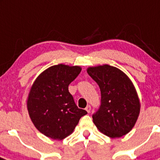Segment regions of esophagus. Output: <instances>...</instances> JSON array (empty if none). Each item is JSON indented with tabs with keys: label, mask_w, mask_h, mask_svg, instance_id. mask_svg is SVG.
<instances>
[{
	"label": "esophagus",
	"mask_w": 160,
	"mask_h": 160,
	"mask_svg": "<svg viewBox=\"0 0 160 160\" xmlns=\"http://www.w3.org/2000/svg\"><path fill=\"white\" fill-rule=\"evenodd\" d=\"M91 106H90V105L87 106V108H86V111H87L88 113H90V112H91Z\"/></svg>",
	"instance_id": "34e87169"
}]
</instances>
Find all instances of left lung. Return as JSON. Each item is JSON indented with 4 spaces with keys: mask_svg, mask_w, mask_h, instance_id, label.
<instances>
[{
    "mask_svg": "<svg viewBox=\"0 0 160 160\" xmlns=\"http://www.w3.org/2000/svg\"><path fill=\"white\" fill-rule=\"evenodd\" d=\"M87 73L101 92V104L92 115L93 122L103 134L122 137L133 129L140 112L134 86L125 73L111 65L90 67Z\"/></svg>",
    "mask_w": 160,
    "mask_h": 160,
    "instance_id": "obj_1",
    "label": "left lung"
}]
</instances>
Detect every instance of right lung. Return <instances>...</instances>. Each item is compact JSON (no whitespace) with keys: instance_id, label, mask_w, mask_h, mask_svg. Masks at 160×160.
I'll return each mask as SVG.
<instances>
[{"instance_id":"1","label":"right lung","mask_w":160,"mask_h":160,"mask_svg":"<svg viewBox=\"0 0 160 160\" xmlns=\"http://www.w3.org/2000/svg\"><path fill=\"white\" fill-rule=\"evenodd\" d=\"M80 66L53 65L35 79L27 98V109L38 130L52 139L62 140L87 112L78 108L69 85L78 76Z\"/></svg>"}]
</instances>
